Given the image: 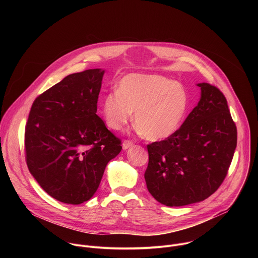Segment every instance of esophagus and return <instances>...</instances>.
Instances as JSON below:
<instances>
[{
  "instance_id": "34e87169",
  "label": "esophagus",
  "mask_w": 258,
  "mask_h": 258,
  "mask_svg": "<svg viewBox=\"0 0 258 258\" xmlns=\"http://www.w3.org/2000/svg\"><path fill=\"white\" fill-rule=\"evenodd\" d=\"M133 145H134V143H133L132 141L125 140V141H123V143H122V148H123V150H126V149L131 148V147H133Z\"/></svg>"
}]
</instances>
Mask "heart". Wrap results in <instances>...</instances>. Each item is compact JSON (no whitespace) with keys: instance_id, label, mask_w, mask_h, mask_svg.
Returning <instances> with one entry per match:
<instances>
[{"instance_id":"heart-1","label":"heart","mask_w":258,"mask_h":258,"mask_svg":"<svg viewBox=\"0 0 258 258\" xmlns=\"http://www.w3.org/2000/svg\"><path fill=\"white\" fill-rule=\"evenodd\" d=\"M189 108L187 91L180 84L158 75L130 73L117 91L107 93L101 103L106 125L122 130L133 117L139 134L149 141H162L181 126Z\"/></svg>"}]
</instances>
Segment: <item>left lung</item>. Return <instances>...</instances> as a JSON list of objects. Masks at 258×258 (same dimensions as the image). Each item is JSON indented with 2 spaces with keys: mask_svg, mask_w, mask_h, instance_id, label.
Listing matches in <instances>:
<instances>
[{
  "mask_svg": "<svg viewBox=\"0 0 258 258\" xmlns=\"http://www.w3.org/2000/svg\"><path fill=\"white\" fill-rule=\"evenodd\" d=\"M198 105L170 138L147 146V189L161 204L205 200L224 181L237 146V127L227 99L216 87L197 85Z\"/></svg>",
  "mask_w": 258,
  "mask_h": 258,
  "instance_id": "obj_1",
  "label": "left lung"
}]
</instances>
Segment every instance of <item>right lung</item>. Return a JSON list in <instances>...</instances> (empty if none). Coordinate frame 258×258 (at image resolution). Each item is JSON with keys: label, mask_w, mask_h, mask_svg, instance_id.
<instances>
[{"label": "right lung", "mask_w": 258, "mask_h": 258, "mask_svg": "<svg viewBox=\"0 0 258 258\" xmlns=\"http://www.w3.org/2000/svg\"><path fill=\"white\" fill-rule=\"evenodd\" d=\"M105 70L72 73L36 98L25 126V158L31 175L54 199L90 200L121 141L96 114Z\"/></svg>", "instance_id": "add662e5"}]
</instances>
